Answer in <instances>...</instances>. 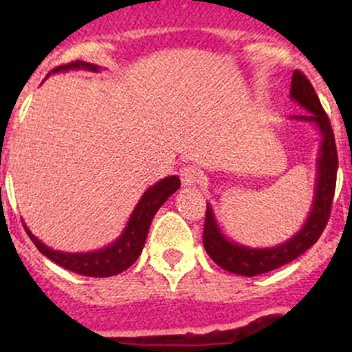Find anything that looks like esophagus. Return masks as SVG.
Returning a JSON list of instances; mask_svg holds the SVG:
<instances>
[{
  "instance_id": "esophagus-1",
  "label": "esophagus",
  "mask_w": 352,
  "mask_h": 352,
  "mask_svg": "<svg viewBox=\"0 0 352 352\" xmlns=\"http://www.w3.org/2000/svg\"><path fill=\"white\" fill-rule=\"evenodd\" d=\"M180 180L184 187H192L199 182V173L194 166H182L180 168Z\"/></svg>"
}]
</instances>
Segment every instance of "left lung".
Instances as JSON below:
<instances>
[{"label": "left lung", "mask_w": 352, "mask_h": 352, "mask_svg": "<svg viewBox=\"0 0 352 352\" xmlns=\"http://www.w3.org/2000/svg\"><path fill=\"white\" fill-rule=\"evenodd\" d=\"M289 97L305 110V113L293 116L291 120L311 124V126L317 127L322 136L317 156L314 204H311L310 214H308L303 226L291 239L276 245V247L254 248L226 239V235L221 232L218 221H216V216L209 202L208 209H206L204 233H202V243H204L206 252L219 267L233 272V274L245 276V278H254V276L274 271V269L300 257L310 247H314V243H317L325 225H327L330 208H332L333 192H336L337 163L339 162H337V148L330 120L324 107H322L320 100H318L317 94H315L314 87L301 71L293 73Z\"/></svg>", "instance_id": "8db88e82"}]
</instances>
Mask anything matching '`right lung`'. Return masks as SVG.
Returning <instances> with one entry per match:
<instances>
[{"instance_id": "obj_1", "label": "right lung", "mask_w": 352, "mask_h": 352, "mask_svg": "<svg viewBox=\"0 0 352 352\" xmlns=\"http://www.w3.org/2000/svg\"><path fill=\"white\" fill-rule=\"evenodd\" d=\"M69 69H87L95 73V71H100V66L85 61H74L69 63V65L58 66L51 73ZM179 187L180 179L177 175L165 177L160 182H156L155 186L148 187L143 196H141L140 202L136 204V208H134V211L131 212V218L127 221L126 228L122 230V233L112 243L105 245L98 250L80 252V254L78 252L71 254V252L54 250V248L42 243L23 223L25 232L28 233L30 240L42 255H45V257L51 258L52 262H56L61 267L67 269V271L88 276V278H109V276H116L119 272L126 271L127 267H131L138 261V257L143 252L148 230H150L156 211L165 204L166 199L172 196L175 190H179Z\"/></svg>"}]
</instances>
